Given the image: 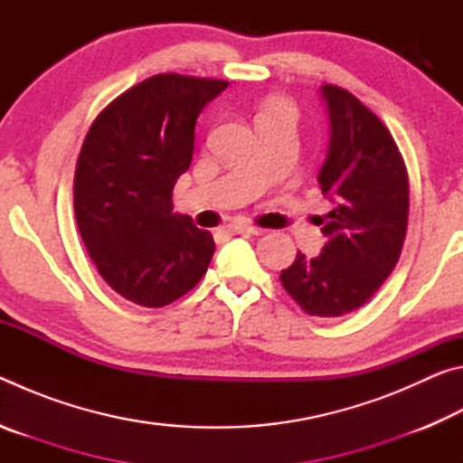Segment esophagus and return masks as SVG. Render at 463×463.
Masks as SVG:
<instances>
[{
  "label": "esophagus",
  "mask_w": 463,
  "mask_h": 463,
  "mask_svg": "<svg viewBox=\"0 0 463 463\" xmlns=\"http://www.w3.org/2000/svg\"><path fill=\"white\" fill-rule=\"evenodd\" d=\"M226 231H229L231 234H257L260 232V229H255V226H250L247 222H232L226 226Z\"/></svg>",
  "instance_id": "1"
}]
</instances>
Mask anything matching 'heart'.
<instances>
[{"label":"heart","mask_w":463,"mask_h":463,"mask_svg":"<svg viewBox=\"0 0 463 463\" xmlns=\"http://www.w3.org/2000/svg\"><path fill=\"white\" fill-rule=\"evenodd\" d=\"M271 108H289L288 104H281V101H279V104H273Z\"/></svg>","instance_id":"b5f03b06"}]
</instances>
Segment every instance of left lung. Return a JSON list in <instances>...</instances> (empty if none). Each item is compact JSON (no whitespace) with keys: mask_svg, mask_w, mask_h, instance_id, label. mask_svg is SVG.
I'll return each mask as SVG.
<instances>
[{"mask_svg":"<svg viewBox=\"0 0 463 463\" xmlns=\"http://www.w3.org/2000/svg\"><path fill=\"white\" fill-rule=\"evenodd\" d=\"M331 143L318 174L335 203L320 218L328 239L318 257L298 250L279 273L292 300L310 317H343L378 292L401 260L409 226V171L390 130L354 93L323 85Z\"/></svg>","mask_w":463,"mask_h":463,"instance_id":"8db88e82","label":"left lung"}]
</instances>
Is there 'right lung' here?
<instances>
[{
  "mask_svg": "<svg viewBox=\"0 0 463 463\" xmlns=\"http://www.w3.org/2000/svg\"><path fill=\"white\" fill-rule=\"evenodd\" d=\"M229 81L161 73L101 109L77 159L73 206L85 249L106 284L146 308L198 284L214 239L174 214V185L190 169L194 128Z\"/></svg>",
  "mask_w": 463,
  "mask_h": 463,
  "instance_id": "right-lung-1",
  "label": "right lung"
}]
</instances>
